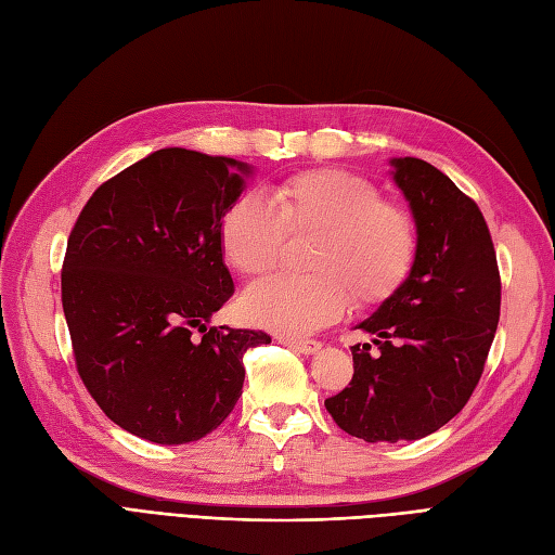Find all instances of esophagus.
<instances>
[{"instance_id": "esophagus-1", "label": "esophagus", "mask_w": 555, "mask_h": 555, "mask_svg": "<svg viewBox=\"0 0 555 555\" xmlns=\"http://www.w3.org/2000/svg\"><path fill=\"white\" fill-rule=\"evenodd\" d=\"M280 343H282V345H287V347H292L294 351H300V354H314V351L322 349V343L308 340V338H284V335H282Z\"/></svg>"}]
</instances>
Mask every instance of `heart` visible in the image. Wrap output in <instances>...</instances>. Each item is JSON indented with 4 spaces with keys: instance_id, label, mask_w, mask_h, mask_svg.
I'll list each match as a JSON object with an SVG mask.
<instances>
[{
    "instance_id": "1",
    "label": "heart",
    "mask_w": 555,
    "mask_h": 555,
    "mask_svg": "<svg viewBox=\"0 0 555 555\" xmlns=\"http://www.w3.org/2000/svg\"><path fill=\"white\" fill-rule=\"evenodd\" d=\"M227 263L263 278L280 263L284 241L310 236L300 268L243 296L245 314L284 335H306L338 319L351 300L367 308L389 298L412 271L416 224L377 184L343 169H310L275 182L268 201L245 192L220 220Z\"/></svg>"
}]
</instances>
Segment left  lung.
Returning a JSON list of instances; mask_svg holds the SVG:
<instances>
[{"instance_id":"left-lung-1","label":"left lung","mask_w":555,"mask_h":555,"mask_svg":"<svg viewBox=\"0 0 555 555\" xmlns=\"http://www.w3.org/2000/svg\"><path fill=\"white\" fill-rule=\"evenodd\" d=\"M416 222L408 280L359 324L354 377L324 400L333 422L365 442L418 440L456 416L477 389L500 319V271L479 206L424 159H393Z\"/></svg>"}]
</instances>
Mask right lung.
I'll use <instances>...</instances> for the list:
<instances>
[{
	"label": "right lung",
	"instance_id": "obj_1",
	"mask_svg": "<svg viewBox=\"0 0 555 555\" xmlns=\"http://www.w3.org/2000/svg\"><path fill=\"white\" fill-rule=\"evenodd\" d=\"M249 166L164 147L99 184L72 229L62 308L76 371L113 424L157 444L206 438L243 393L249 347L210 326L233 296L217 229Z\"/></svg>",
	"mask_w": 555,
	"mask_h": 555
}]
</instances>
